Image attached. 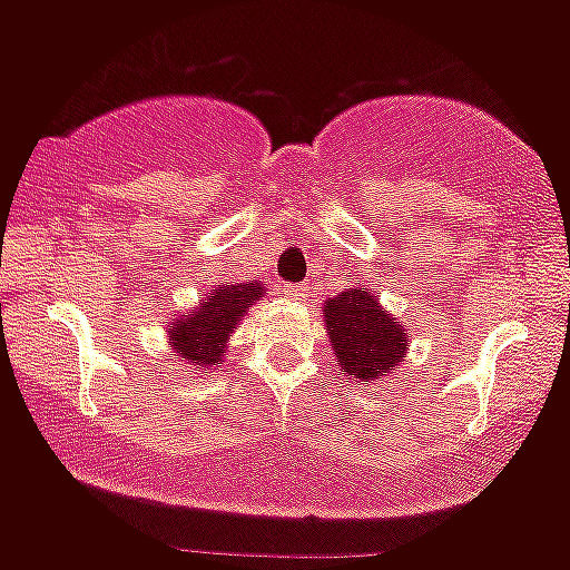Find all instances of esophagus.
<instances>
[{
    "instance_id": "34e87169",
    "label": "esophagus",
    "mask_w": 570,
    "mask_h": 570,
    "mask_svg": "<svg viewBox=\"0 0 570 570\" xmlns=\"http://www.w3.org/2000/svg\"><path fill=\"white\" fill-rule=\"evenodd\" d=\"M281 295H286L289 301H303L306 297V284H284L281 286Z\"/></svg>"
}]
</instances>
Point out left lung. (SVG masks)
I'll return each instance as SVG.
<instances>
[{"label": "left lung", "mask_w": 570, "mask_h": 570, "mask_svg": "<svg viewBox=\"0 0 570 570\" xmlns=\"http://www.w3.org/2000/svg\"><path fill=\"white\" fill-rule=\"evenodd\" d=\"M323 323L340 371L360 385L396 374V365L405 363L411 351L407 328L382 309L380 295L363 286L328 297L323 303Z\"/></svg>", "instance_id": "left-lung-1"}]
</instances>
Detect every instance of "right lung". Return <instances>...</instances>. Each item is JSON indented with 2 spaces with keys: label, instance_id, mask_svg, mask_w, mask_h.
Wrapping results in <instances>:
<instances>
[{
  "label": "right lung",
  "instance_id": "add662e5",
  "mask_svg": "<svg viewBox=\"0 0 570 570\" xmlns=\"http://www.w3.org/2000/svg\"><path fill=\"white\" fill-rule=\"evenodd\" d=\"M267 295V286L261 281H227L207 289L196 306L174 317L165 332H168V345H171L174 357L185 368L213 374L225 363L227 345H230L233 332L242 326L244 315L255 301Z\"/></svg>",
  "mask_w": 570,
  "mask_h": 570
}]
</instances>
